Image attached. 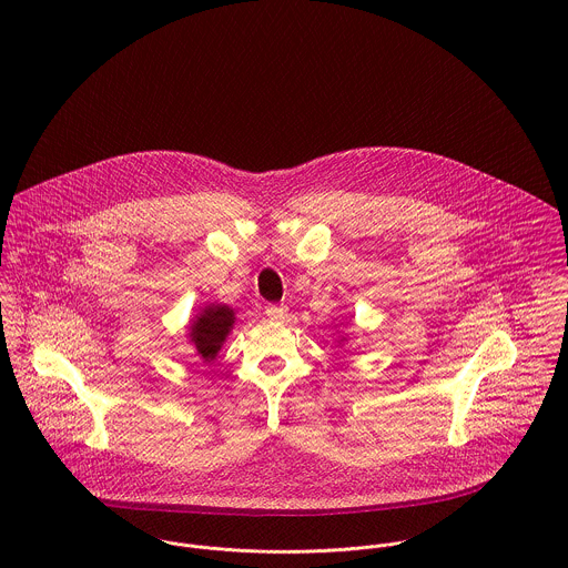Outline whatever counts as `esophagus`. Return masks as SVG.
<instances>
[{
	"label": "esophagus",
	"instance_id": "34e87169",
	"mask_svg": "<svg viewBox=\"0 0 568 568\" xmlns=\"http://www.w3.org/2000/svg\"><path fill=\"white\" fill-rule=\"evenodd\" d=\"M266 317L268 320H275V322H282V320H286V315H288V308L286 306H277V304H271V306H266Z\"/></svg>",
	"mask_w": 568,
	"mask_h": 568
}]
</instances>
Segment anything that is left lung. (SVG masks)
Masks as SVG:
<instances>
[{
  "instance_id": "8db88e82",
  "label": "left lung",
  "mask_w": 568,
  "mask_h": 568,
  "mask_svg": "<svg viewBox=\"0 0 568 568\" xmlns=\"http://www.w3.org/2000/svg\"><path fill=\"white\" fill-rule=\"evenodd\" d=\"M343 341H345V336H341V338H338V343H343Z\"/></svg>"
}]
</instances>
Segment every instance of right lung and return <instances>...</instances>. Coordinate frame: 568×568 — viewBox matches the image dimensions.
I'll return each mask as SVG.
<instances>
[{
  "mask_svg": "<svg viewBox=\"0 0 568 568\" xmlns=\"http://www.w3.org/2000/svg\"><path fill=\"white\" fill-rule=\"evenodd\" d=\"M236 324V313L227 304H207L199 315H194L187 324V343L194 345L199 358L203 363H212L230 332Z\"/></svg>",
  "mask_w": 568,
  "mask_h": 568,
  "instance_id": "add662e5",
  "label": "right lung"
}]
</instances>
